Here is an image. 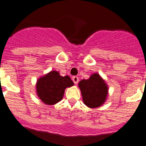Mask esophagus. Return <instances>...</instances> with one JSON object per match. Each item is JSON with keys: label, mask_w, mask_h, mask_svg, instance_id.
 <instances>
[{"label": "esophagus", "mask_w": 146, "mask_h": 146, "mask_svg": "<svg viewBox=\"0 0 146 146\" xmlns=\"http://www.w3.org/2000/svg\"><path fill=\"white\" fill-rule=\"evenodd\" d=\"M79 77H78V76H73L72 77V81L74 82V83L75 84H76L78 83V82H79Z\"/></svg>", "instance_id": "34e87169"}]
</instances>
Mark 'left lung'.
I'll use <instances>...</instances> for the list:
<instances>
[{"mask_svg": "<svg viewBox=\"0 0 146 146\" xmlns=\"http://www.w3.org/2000/svg\"><path fill=\"white\" fill-rule=\"evenodd\" d=\"M83 102L91 109L100 107L107 99L109 87L104 79L98 73H94L88 79L79 82Z\"/></svg>", "mask_w": 146, "mask_h": 146, "instance_id": "1", "label": "left lung"}]
</instances>
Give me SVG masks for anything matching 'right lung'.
<instances>
[{"mask_svg":"<svg viewBox=\"0 0 146 146\" xmlns=\"http://www.w3.org/2000/svg\"><path fill=\"white\" fill-rule=\"evenodd\" d=\"M74 85L69 76H62L53 70L39 78L36 83V94L47 105H54L62 99L66 88Z\"/></svg>","mask_w":146,"mask_h":146,"instance_id":"right-lung-1","label":"right lung"}]
</instances>
